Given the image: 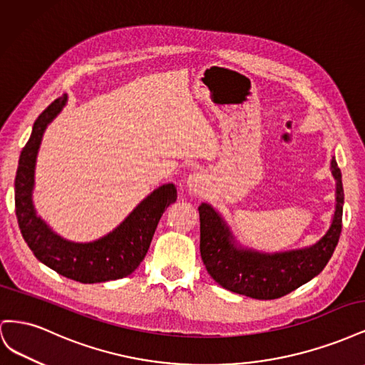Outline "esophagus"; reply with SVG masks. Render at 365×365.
Instances as JSON below:
<instances>
[{"mask_svg":"<svg viewBox=\"0 0 365 365\" xmlns=\"http://www.w3.org/2000/svg\"><path fill=\"white\" fill-rule=\"evenodd\" d=\"M204 185H205V178L200 172H195L189 176V178H187V187H189L192 192H200L201 189H204Z\"/></svg>","mask_w":365,"mask_h":365,"instance_id":"34e87169","label":"esophagus"}]
</instances>
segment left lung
I'll use <instances>...</instances> for the list:
<instances>
[{"label": "left lung", "instance_id": "obj_1", "mask_svg": "<svg viewBox=\"0 0 365 365\" xmlns=\"http://www.w3.org/2000/svg\"><path fill=\"white\" fill-rule=\"evenodd\" d=\"M330 169L336 181V207L332 225L315 245L275 254L236 247L230 228L216 210L201 204V257L208 274L222 288L257 300H274L300 288L324 269L338 245L342 228L341 170L335 158Z\"/></svg>", "mask_w": 365, "mask_h": 365}]
</instances>
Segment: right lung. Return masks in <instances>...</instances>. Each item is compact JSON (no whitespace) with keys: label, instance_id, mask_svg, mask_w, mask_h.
Instances as JSON below:
<instances>
[{"label":"right lung","instance_id":"1","mask_svg":"<svg viewBox=\"0 0 365 365\" xmlns=\"http://www.w3.org/2000/svg\"><path fill=\"white\" fill-rule=\"evenodd\" d=\"M65 103L67 96H62L43 109L21 152L15 178V212L21 235L35 257L63 277L81 283L123 279L145 259L164 210L176 201V189L173 184L158 187L114 231L94 242L76 244L58 236L36 215L31 192L43 130Z\"/></svg>","mask_w":365,"mask_h":365}]
</instances>
